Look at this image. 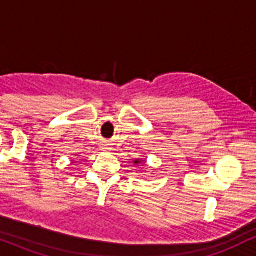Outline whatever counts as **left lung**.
I'll use <instances>...</instances> for the list:
<instances>
[{"label":"left lung","mask_w":256,"mask_h":256,"mask_svg":"<svg viewBox=\"0 0 256 256\" xmlns=\"http://www.w3.org/2000/svg\"><path fill=\"white\" fill-rule=\"evenodd\" d=\"M139 162H140V160H136V162H134V163H136V164H138V163H139Z\"/></svg>","instance_id":"8db88e82"}]
</instances>
